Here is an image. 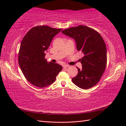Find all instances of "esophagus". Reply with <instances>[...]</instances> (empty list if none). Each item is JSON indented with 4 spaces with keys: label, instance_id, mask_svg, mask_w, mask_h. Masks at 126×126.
<instances>
[{
    "label": "esophagus",
    "instance_id": "esophagus-1",
    "mask_svg": "<svg viewBox=\"0 0 126 126\" xmlns=\"http://www.w3.org/2000/svg\"><path fill=\"white\" fill-rule=\"evenodd\" d=\"M69 65H67V64H64V65H63V68H68V67H69Z\"/></svg>",
    "mask_w": 126,
    "mask_h": 126
}]
</instances>
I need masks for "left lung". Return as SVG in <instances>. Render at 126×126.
<instances>
[{
	"label": "left lung",
	"mask_w": 126,
	"mask_h": 126,
	"mask_svg": "<svg viewBox=\"0 0 126 126\" xmlns=\"http://www.w3.org/2000/svg\"><path fill=\"white\" fill-rule=\"evenodd\" d=\"M63 34L73 38L77 50L83 53L80 59L82 69H78L74 83L83 89L94 86L100 81L107 65V48L103 39L97 31L84 25L65 29Z\"/></svg>",
	"instance_id": "8db88e82"
}]
</instances>
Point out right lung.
Returning a JSON list of instances; mask_svg holds the SVG:
<instances>
[{
    "label": "right lung",
    "mask_w": 126,
    "mask_h": 126,
    "mask_svg": "<svg viewBox=\"0 0 126 126\" xmlns=\"http://www.w3.org/2000/svg\"><path fill=\"white\" fill-rule=\"evenodd\" d=\"M62 30L45 25L36 26L28 32L21 42L19 65L26 79L34 86L43 88L53 83L62 70V65L47 62L45 58L53 38Z\"/></svg>",
    "instance_id": "add662e5"
}]
</instances>
